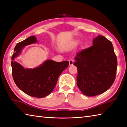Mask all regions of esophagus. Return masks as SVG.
<instances>
[{"label": "esophagus", "mask_w": 127, "mask_h": 127, "mask_svg": "<svg viewBox=\"0 0 127 127\" xmlns=\"http://www.w3.org/2000/svg\"><path fill=\"white\" fill-rule=\"evenodd\" d=\"M73 60H72V59H70V60H69V65H72L73 64Z\"/></svg>", "instance_id": "34e87169"}]
</instances>
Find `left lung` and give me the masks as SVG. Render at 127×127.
I'll return each instance as SVG.
<instances>
[{
  "label": "left lung",
  "instance_id": "1",
  "mask_svg": "<svg viewBox=\"0 0 127 127\" xmlns=\"http://www.w3.org/2000/svg\"><path fill=\"white\" fill-rule=\"evenodd\" d=\"M74 59L77 86L82 94L95 96L110 89L115 79L118 64L110 41L98 36L93 45L77 53Z\"/></svg>",
  "mask_w": 127,
  "mask_h": 127
}]
</instances>
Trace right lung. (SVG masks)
Segmentation results:
<instances>
[{
    "label": "right lung",
    "instance_id": "1",
    "mask_svg": "<svg viewBox=\"0 0 127 127\" xmlns=\"http://www.w3.org/2000/svg\"><path fill=\"white\" fill-rule=\"evenodd\" d=\"M36 41L35 36H32L18 42L15 46L12 56V76L17 86L23 92L30 96L42 98L53 91L59 76L68 66L69 62L48 60L39 67L25 69L14 60L23 47Z\"/></svg>",
    "mask_w": 127,
    "mask_h": 127
}]
</instances>
